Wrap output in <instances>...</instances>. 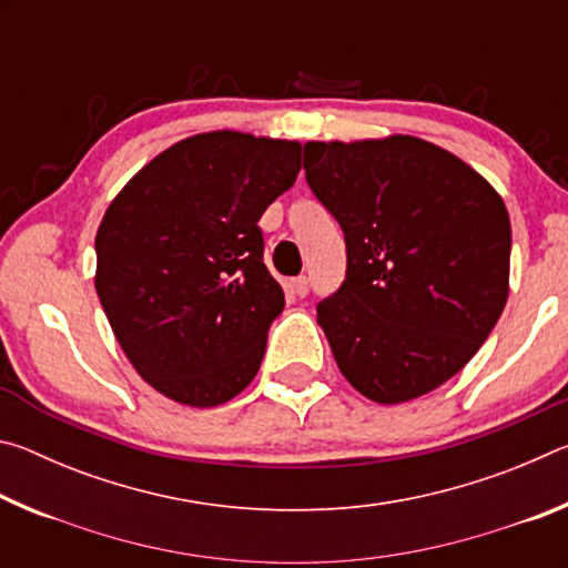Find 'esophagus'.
<instances>
[{
    "label": "esophagus",
    "instance_id": "1",
    "mask_svg": "<svg viewBox=\"0 0 568 568\" xmlns=\"http://www.w3.org/2000/svg\"><path fill=\"white\" fill-rule=\"evenodd\" d=\"M293 291L295 295H307V291H311V281H307V275H297L293 281Z\"/></svg>",
    "mask_w": 568,
    "mask_h": 568
}]
</instances>
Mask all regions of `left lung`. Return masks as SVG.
Instances as JSON below:
<instances>
[{
    "label": "left lung",
    "instance_id": "obj_1",
    "mask_svg": "<svg viewBox=\"0 0 568 568\" xmlns=\"http://www.w3.org/2000/svg\"><path fill=\"white\" fill-rule=\"evenodd\" d=\"M305 182L345 235L318 305L335 363L390 406L454 378L504 313L511 223L474 168L426 140L305 142Z\"/></svg>",
    "mask_w": 568,
    "mask_h": 568
}]
</instances>
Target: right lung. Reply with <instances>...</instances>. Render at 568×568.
<instances>
[{
    "mask_svg": "<svg viewBox=\"0 0 568 568\" xmlns=\"http://www.w3.org/2000/svg\"><path fill=\"white\" fill-rule=\"evenodd\" d=\"M297 172V142L207 132L160 152L112 200L94 287L124 355L162 396L210 408L255 378L285 307L257 220Z\"/></svg>",
    "mask_w": 568,
    "mask_h": 568,
    "instance_id": "add662e5",
    "label": "right lung"
}]
</instances>
